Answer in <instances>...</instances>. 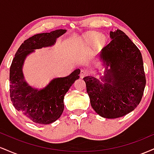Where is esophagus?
Masks as SVG:
<instances>
[{"label":"esophagus","mask_w":154,"mask_h":154,"mask_svg":"<svg viewBox=\"0 0 154 154\" xmlns=\"http://www.w3.org/2000/svg\"><path fill=\"white\" fill-rule=\"evenodd\" d=\"M88 74V72L87 70L85 69H81L80 71V74H79V75H80V77H84L85 76H86Z\"/></svg>","instance_id":"34e87169"}]
</instances>
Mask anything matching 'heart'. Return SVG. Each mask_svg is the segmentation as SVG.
I'll list each match as a JSON object with an SVG mask.
<instances>
[{"label":"heart","instance_id":"b5f03b06","mask_svg":"<svg viewBox=\"0 0 154 154\" xmlns=\"http://www.w3.org/2000/svg\"><path fill=\"white\" fill-rule=\"evenodd\" d=\"M98 40H100V41H102V40H103V38H102V37H100V38H99V39H98Z\"/></svg>","mask_w":154,"mask_h":154}]
</instances>
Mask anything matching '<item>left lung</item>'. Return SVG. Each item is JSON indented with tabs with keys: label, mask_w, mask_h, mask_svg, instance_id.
I'll return each mask as SVG.
<instances>
[{
	"label": "left lung",
	"mask_w": 154,
	"mask_h": 154,
	"mask_svg": "<svg viewBox=\"0 0 154 154\" xmlns=\"http://www.w3.org/2000/svg\"><path fill=\"white\" fill-rule=\"evenodd\" d=\"M110 38L111 41L99 56L106 66L105 75L100 77L103 83L92 76L83 79L95 112L102 117L115 119L137 106L146 80L142 55L137 47L120 29L111 31Z\"/></svg>",
	"instance_id": "8db88e82"
}]
</instances>
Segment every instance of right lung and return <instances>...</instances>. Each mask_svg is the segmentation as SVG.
<instances>
[{
  "mask_svg": "<svg viewBox=\"0 0 154 154\" xmlns=\"http://www.w3.org/2000/svg\"><path fill=\"white\" fill-rule=\"evenodd\" d=\"M66 29L33 35L24 42L16 53L10 67V97L17 111L35 123L48 125L56 121L64 109L63 98L76 79L80 69H77L65 77L54 78L43 89L33 88L24 79L22 67L24 60L36 49L54 45Z\"/></svg>",
  "mask_w": 154,
  "mask_h": 154,
  "instance_id": "1",
  "label": "right lung"
}]
</instances>
